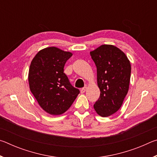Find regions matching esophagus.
<instances>
[{"mask_svg": "<svg viewBox=\"0 0 157 157\" xmlns=\"http://www.w3.org/2000/svg\"><path fill=\"white\" fill-rule=\"evenodd\" d=\"M86 89H87V87L85 86L84 87H83V88L82 89H81V90H80V91H81V93L82 94H84V93L86 91Z\"/></svg>", "mask_w": 157, "mask_h": 157, "instance_id": "1", "label": "esophagus"}]
</instances>
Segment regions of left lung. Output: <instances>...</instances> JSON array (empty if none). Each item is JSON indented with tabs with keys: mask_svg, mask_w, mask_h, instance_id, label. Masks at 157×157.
<instances>
[{
	"mask_svg": "<svg viewBox=\"0 0 157 157\" xmlns=\"http://www.w3.org/2000/svg\"><path fill=\"white\" fill-rule=\"evenodd\" d=\"M90 55L96 66L100 91L94 107L98 115L109 116L121 108L128 92L131 64L125 54L112 45H102Z\"/></svg>",
	"mask_w": 157,
	"mask_h": 157,
	"instance_id": "8db88e82",
	"label": "left lung"
}]
</instances>
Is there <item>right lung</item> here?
Segmentation results:
<instances>
[{"label": "right lung", "mask_w": 157, "mask_h": 157, "mask_svg": "<svg viewBox=\"0 0 157 157\" xmlns=\"http://www.w3.org/2000/svg\"><path fill=\"white\" fill-rule=\"evenodd\" d=\"M73 54L56 47L39 51L29 69L30 89L39 105L51 115L67 111L79 94L63 73V67Z\"/></svg>", "instance_id": "add662e5"}]
</instances>
